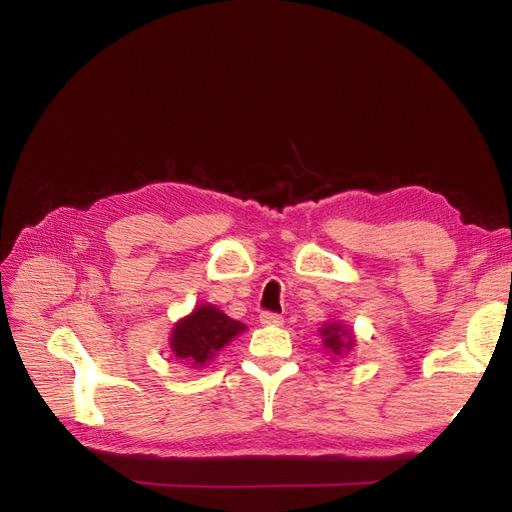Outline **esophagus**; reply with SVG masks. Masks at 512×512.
I'll return each instance as SVG.
<instances>
[{
    "mask_svg": "<svg viewBox=\"0 0 512 512\" xmlns=\"http://www.w3.org/2000/svg\"><path fill=\"white\" fill-rule=\"evenodd\" d=\"M282 322H284V318L277 316V314H271V312L260 314V324H265V327H280Z\"/></svg>",
    "mask_w": 512,
    "mask_h": 512,
    "instance_id": "obj_1",
    "label": "esophagus"
}]
</instances>
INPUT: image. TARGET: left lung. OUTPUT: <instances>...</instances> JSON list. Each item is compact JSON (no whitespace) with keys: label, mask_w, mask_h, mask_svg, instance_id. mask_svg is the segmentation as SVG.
Listing matches in <instances>:
<instances>
[{"label":"left lung","mask_w":512,"mask_h":512,"mask_svg":"<svg viewBox=\"0 0 512 512\" xmlns=\"http://www.w3.org/2000/svg\"><path fill=\"white\" fill-rule=\"evenodd\" d=\"M322 335V350L331 354V359L337 361L339 356L348 354L354 348V331L348 329L344 322H327L320 329Z\"/></svg>","instance_id":"left-lung-1"}]
</instances>
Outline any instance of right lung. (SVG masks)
<instances>
[{"label": "right lung", "instance_id": "1", "mask_svg": "<svg viewBox=\"0 0 512 512\" xmlns=\"http://www.w3.org/2000/svg\"><path fill=\"white\" fill-rule=\"evenodd\" d=\"M245 329L243 322L232 320L222 309L211 303H200L188 316L175 322L168 346L179 363L200 369L211 363Z\"/></svg>", "mask_w": 512, "mask_h": 512}]
</instances>
